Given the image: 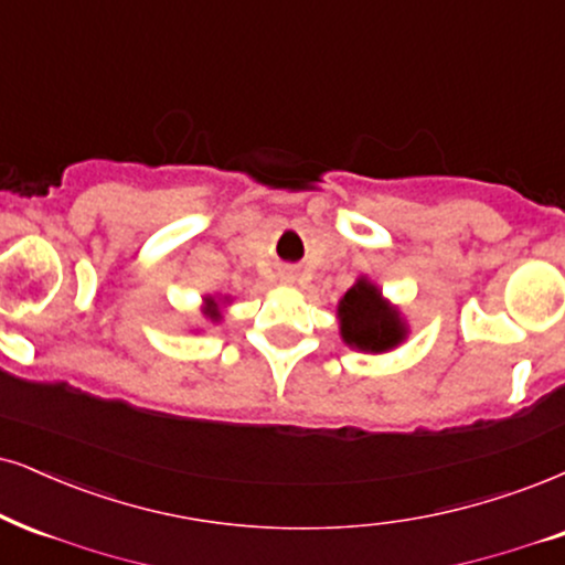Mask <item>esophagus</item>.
I'll list each match as a JSON object with an SVG mask.
<instances>
[{"label": "esophagus", "mask_w": 565, "mask_h": 565, "mask_svg": "<svg viewBox=\"0 0 565 565\" xmlns=\"http://www.w3.org/2000/svg\"><path fill=\"white\" fill-rule=\"evenodd\" d=\"M282 280H285V282H294V280H296V271H294V269H285V271H282Z\"/></svg>", "instance_id": "1"}]
</instances>
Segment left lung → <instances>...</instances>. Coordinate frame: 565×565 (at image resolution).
Returning a JSON list of instances; mask_svg holds the SVG:
<instances>
[{"label": "left lung", "mask_w": 565, "mask_h": 565, "mask_svg": "<svg viewBox=\"0 0 565 565\" xmlns=\"http://www.w3.org/2000/svg\"><path fill=\"white\" fill-rule=\"evenodd\" d=\"M338 319L340 338L364 353H385L406 338V322L401 319V311L393 309L382 298L377 285L369 282L366 277L356 280L340 298Z\"/></svg>", "instance_id": "1"}]
</instances>
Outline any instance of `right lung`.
<instances>
[{
    "label": "right lung",
    "mask_w": 565,
    "mask_h": 565,
    "mask_svg": "<svg viewBox=\"0 0 565 565\" xmlns=\"http://www.w3.org/2000/svg\"><path fill=\"white\" fill-rule=\"evenodd\" d=\"M204 315L209 317V319H212V322H220V301H217V298H212V296H206L204 298ZM222 303H225V301H222Z\"/></svg>",
    "instance_id": "1"
}]
</instances>
